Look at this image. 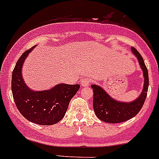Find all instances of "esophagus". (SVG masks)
Wrapping results in <instances>:
<instances>
[{"instance_id": "esophagus-1", "label": "esophagus", "mask_w": 159, "mask_h": 159, "mask_svg": "<svg viewBox=\"0 0 159 159\" xmlns=\"http://www.w3.org/2000/svg\"><path fill=\"white\" fill-rule=\"evenodd\" d=\"M90 83H91V82L88 78H84L81 82V85H82V87H88Z\"/></svg>"}]
</instances>
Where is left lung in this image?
Masks as SVG:
<instances>
[{
	"label": "left lung",
	"mask_w": 159,
	"mask_h": 159,
	"mask_svg": "<svg viewBox=\"0 0 159 159\" xmlns=\"http://www.w3.org/2000/svg\"><path fill=\"white\" fill-rule=\"evenodd\" d=\"M133 54L137 57L141 69L143 70V87L141 94L136 100L130 102H123L114 99L102 87L92 85L93 89V109L95 114L106 123H121L133 118L139 112L145 102L148 88V69L140 53L134 48H131Z\"/></svg>",
	"instance_id": "1"
}]
</instances>
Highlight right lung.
I'll return each instance as SVG.
<instances>
[{
    "label": "right lung",
    "instance_id": "right-lung-1",
    "mask_svg": "<svg viewBox=\"0 0 159 159\" xmlns=\"http://www.w3.org/2000/svg\"><path fill=\"white\" fill-rule=\"evenodd\" d=\"M34 48L35 46L25 51L16 62L11 79L12 94L16 107L25 118L41 125H52L63 118L80 85L60 83L45 91L31 90L24 82L22 67Z\"/></svg>",
    "mask_w": 159,
    "mask_h": 159
}]
</instances>
